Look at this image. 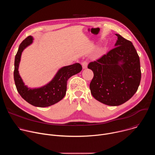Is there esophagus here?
<instances>
[{"label": "esophagus", "mask_w": 155, "mask_h": 155, "mask_svg": "<svg viewBox=\"0 0 155 155\" xmlns=\"http://www.w3.org/2000/svg\"><path fill=\"white\" fill-rule=\"evenodd\" d=\"M81 65H82V67L83 69H86L87 66V62L86 61H84L81 63Z\"/></svg>", "instance_id": "esophagus-1"}]
</instances>
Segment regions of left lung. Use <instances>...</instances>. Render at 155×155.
Returning a JSON list of instances; mask_svg holds the SVG:
<instances>
[{
    "mask_svg": "<svg viewBox=\"0 0 155 155\" xmlns=\"http://www.w3.org/2000/svg\"><path fill=\"white\" fill-rule=\"evenodd\" d=\"M116 47L87 68L94 77L90 88L98 101L110 106L121 105L130 99L138 90L141 80L139 56L130 41L116 34Z\"/></svg>",
    "mask_w": 155,
    "mask_h": 155,
    "instance_id": "obj_1",
    "label": "left lung"
}]
</instances>
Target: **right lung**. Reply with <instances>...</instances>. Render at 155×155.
Returning a JSON list of instances; mask_svg holds the SVG:
<instances>
[{
  "label": "right lung",
  "instance_id": "right-lung-1",
  "mask_svg": "<svg viewBox=\"0 0 155 155\" xmlns=\"http://www.w3.org/2000/svg\"><path fill=\"white\" fill-rule=\"evenodd\" d=\"M33 41V37L28 36L19 45L15 58L14 80L16 89L20 96L29 104L38 107H46L52 105L65 96L67 90L68 79L82 70L79 63L65 66L61 68L53 80L46 85L38 88H29L25 85L18 71L21 56L23 50Z\"/></svg>",
  "mask_w": 155,
  "mask_h": 155
}]
</instances>
